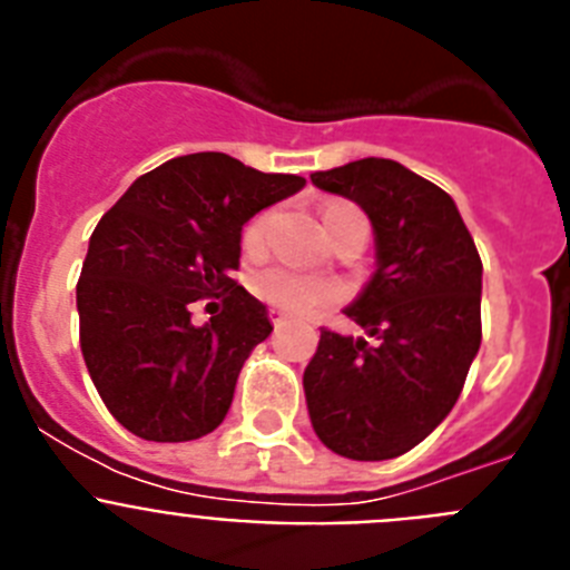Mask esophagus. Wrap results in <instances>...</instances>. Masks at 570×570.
Masks as SVG:
<instances>
[{
  "instance_id": "esophagus-1",
  "label": "esophagus",
  "mask_w": 570,
  "mask_h": 570,
  "mask_svg": "<svg viewBox=\"0 0 570 570\" xmlns=\"http://www.w3.org/2000/svg\"><path fill=\"white\" fill-rule=\"evenodd\" d=\"M268 316H271V322H274V328H285V325H288V316L285 314H279V311H268Z\"/></svg>"
}]
</instances>
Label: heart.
<instances>
[{
    "mask_svg": "<svg viewBox=\"0 0 570 570\" xmlns=\"http://www.w3.org/2000/svg\"><path fill=\"white\" fill-rule=\"evenodd\" d=\"M356 214L354 205L347 203H328L322 208V223L325 230H334L345 216ZM274 214L271 210H259L250 216L248 225L242 228V250L248 256H259L268 245V230ZM248 291L262 299L271 308H279L285 314L294 316H311L320 311L331 308L342 296L340 282L331 276H314V274H299V271L282 268V265H271V268H259L248 276Z\"/></svg>",
    "mask_w": 570,
    "mask_h": 570,
    "instance_id": "obj_1",
    "label": "heart"
}]
</instances>
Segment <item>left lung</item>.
<instances>
[{
	"label": "left lung",
	"mask_w": 570,
	"mask_h": 570,
	"mask_svg": "<svg viewBox=\"0 0 570 570\" xmlns=\"http://www.w3.org/2000/svg\"><path fill=\"white\" fill-rule=\"evenodd\" d=\"M376 234V274L345 311L374 342L320 331L302 385L316 436L360 462L420 445L456 405L482 340V259L454 199L394 159L316 170Z\"/></svg>",
	"instance_id": "left-lung-1"
}]
</instances>
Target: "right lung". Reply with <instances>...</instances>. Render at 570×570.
I'll return each instance as SVG.
<instances>
[{
    "label": "right lung",
    "mask_w": 570,
    "mask_h": 570,
    "mask_svg": "<svg viewBox=\"0 0 570 570\" xmlns=\"http://www.w3.org/2000/svg\"><path fill=\"white\" fill-rule=\"evenodd\" d=\"M302 185L205 150L142 174L99 219L77 282L79 345L130 434L188 442L225 420L242 365L274 331L234 279L239 230ZM199 298L220 302L205 326L189 322Z\"/></svg>",
    "instance_id": "1"
}]
</instances>
